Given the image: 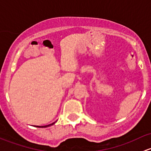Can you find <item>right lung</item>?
I'll return each mask as SVG.
<instances>
[{"label": "right lung", "mask_w": 151, "mask_h": 151, "mask_svg": "<svg viewBox=\"0 0 151 151\" xmlns=\"http://www.w3.org/2000/svg\"><path fill=\"white\" fill-rule=\"evenodd\" d=\"M55 122H56V121H55ZM55 122L52 123V124L47 125V126H36V127H42V128H44V127H48V126H52V125L54 124V123H55Z\"/></svg>", "instance_id": "1"}]
</instances>
